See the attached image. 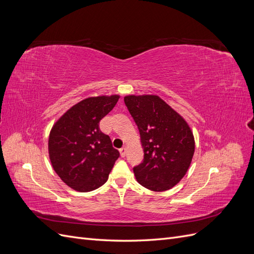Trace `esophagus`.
Returning a JSON list of instances; mask_svg holds the SVG:
<instances>
[{"label":"esophagus","mask_w":254,"mask_h":254,"mask_svg":"<svg viewBox=\"0 0 254 254\" xmlns=\"http://www.w3.org/2000/svg\"><path fill=\"white\" fill-rule=\"evenodd\" d=\"M120 151H121V156L124 158L126 156V153H127V147H122L120 149Z\"/></svg>","instance_id":"esophagus-1"}]
</instances>
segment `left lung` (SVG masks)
Masks as SVG:
<instances>
[{"label":"left lung","instance_id":"8db88e82","mask_svg":"<svg viewBox=\"0 0 254 254\" xmlns=\"http://www.w3.org/2000/svg\"><path fill=\"white\" fill-rule=\"evenodd\" d=\"M124 102L144 149L142 163L133 167L137 182L155 191L172 189L187 174L193 159V132L181 115L157 95H129Z\"/></svg>","mask_w":254,"mask_h":254}]
</instances>
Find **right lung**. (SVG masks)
Listing matches in <instances>:
<instances>
[{
    "label": "right lung",
    "instance_id": "obj_1",
    "mask_svg": "<svg viewBox=\"0 0 254 254\" xmlns=\"http://www.w3.org/2000/svg\"><path fill=\"white\" fill-rule=\"evenodd\" d=\"M120 96L83 99L68 109L53 126L49 153L54 171L66 186L78 191H90L108 180L120 157L99 122L117 105Z\"/></svg>",
    "mask_w": 254,
    "mask_h": 254
}]
</instances>
